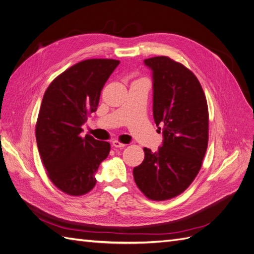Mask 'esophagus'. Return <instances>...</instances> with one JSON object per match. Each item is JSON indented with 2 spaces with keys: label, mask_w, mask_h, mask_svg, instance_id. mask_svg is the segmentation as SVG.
Masks as SVG:
<instances>
[{
  "label": "esophagus",
  "mask_w": 254,
  "mask_h": 254,
  "mask_svg": "<svg viewBox=\"0 0 254 254\" xmlns=\"http://www.w3.org/2000/svg\"><path fill=\"white\" fill-rule=\"evenodd\" d=\"M112 146H113V147H115V148H123V147H125L126 144L122 143V142H120V141H118V140H114V141L112 142Z\"/></svg>",
  "instance_id": "34e87169"
}]
</instances>
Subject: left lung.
Segmentation results:
<instances>
[{
    "instance_id": "1",
    "label": "left lung",
    "mask_w": 254,
    "mask_h": 254,
    "mask_svg": "<svg viewBox=\"0 0 254 254\" xmlns=\"http://www.w3.org/2000/svg\"><path fill=\"white\" fill-rule=\"evenodd\" d=\"M144 64L152 72V112L163 144L157 152L144 148L133 178L146 197L161 201L183 193L200 171L209 141V110L201 84L188 67L166 56Z\"/></svg>"
}]
</instances>
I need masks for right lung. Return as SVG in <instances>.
I'll return each mask as SVG.
<instances>
[{
  "label": "right lung",
  "instance_id": "right-lung-1",
  "mask_svg": "<svg viewBox=\"0 0 254 254\" xmlns=\"http://www.w3.org/2000/svg\"><path fill=\"white\" fill-rule=\"evenodd\" d=\"M119 64L114 59L80 61L57 76L44 93L36 124L38 149L49 178L67 195L93 189L98 166L109 155L108 142L80 133Z\"/></svg>",
  "mask_w": 254,
  "mask_h": 254
}]
</instances>
